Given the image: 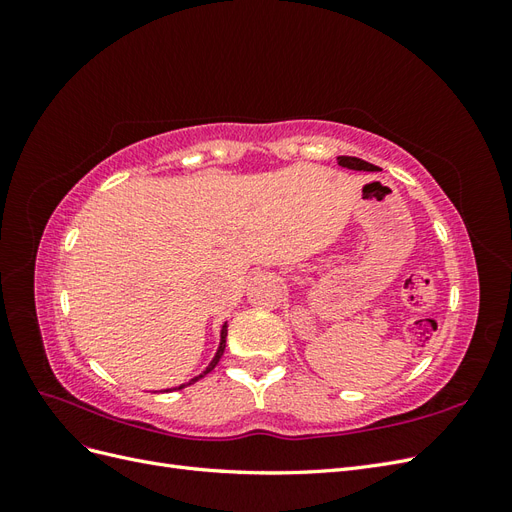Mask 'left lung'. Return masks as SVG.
<instances>
[{"mask_svg":"<svg viewBox=\"0 0 512 512\" xmlns=\"http://www.w3.org/2000/svg\"><path fill=\"white\" fill-rule=\"evenodd\" d=\"M337 164L344 166V168H352V170H369V173H374V170H380L378 166L369 164V162H365L361 158H352V156H339Z\"/></svg>","mask_w":512,"mask_h":512,"instance_id":"8db88e82","label":"left lung"}]
</instances>
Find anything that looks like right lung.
I'll use <instances>...</instances> for the list:
<instances>
[{
    "instance_id": "obj_1",
    "label": "right lung",
    "mask_w": 512,
    "mask_h": 512,
    "mask_svg": "<svg viewBox=\"0 0 512 512\" xmlns=\"http://www.w3.org/2000/svg\"><path fill=\"white\" fill-rule=\"evenodd\" d=\"M224 348H226V324H224V327H222V339H220V348H218V352H215V356H213V361L209 363V367L203 371V374H200V376H196V378H192L188 384H181V386H177V389H183V386H190V384H194L196 380H200V378H203L205 374H209V371L215 367V365H218V361L222 359V354H224ZM170 391V389H168Z\"/></svg>"
}]
</instances>
